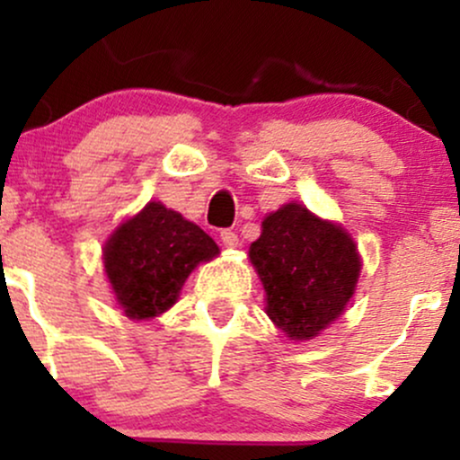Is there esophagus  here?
<instances>
[{
    "label": "esophagus",
    "instance_id": "1",
    "mask_svg": "<svg viewBox=\"0 0 460 460\" xmlns=\"http://www.w3.org/2000/svg\"><path fill=\"white\" fill-rule=\"evenodd\" d=\"M220 242H223L225 248H235L240 244V240H237V234L231 229H223L220 231Z\"/></svg>",
    "mask_w": 460,
    "mask_h": 460
}]
</instances>
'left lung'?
I'll return each instance as SVG.
<instances>
[{"instance_id": "obj_1", "label": "left lung", "mask_w": 460, "mask_h": 460, "mask_svg": "<svg viewBox=\"0 0 460 460\" xmlns=\"http://www.w3.org/2000/svg\"><path fill=\"white\" fill-rule=\"evenodd\" d=\"M248 257L266 289L268 318L294 341L314 340L344 314L361 272L350 234L300 203L263 218Z\"/></svg>"}]
</instances>
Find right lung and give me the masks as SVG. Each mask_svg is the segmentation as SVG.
<instances>
[{
    "label": "right lung",
    "instance_id": "add662e5",
    "mask_svg": "<svg viewBox=\"0 0 460 460\" xmlns=\"http://www.w3.org/2000/svg\"><path fill=\"white\" fill-rule=\"evenodd\" d=\"M218 252L200 226L151 200L110 235L103 266L123 314L151 320L171 309L190 272Z\"/></svg>",
    "mask_w": 460,
    "mask_h": 460
}]
</instances>
